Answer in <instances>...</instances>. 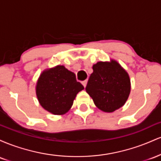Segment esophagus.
I'll use <instances>...</instances> for the list:
<instances>
[{"label":"esophagus","mask_w":161,"mask_h":161,"mask_svg":"<svg viewBox=\"0 0 161 161\" xmlns=\"http://www.w3.org/2000/svg\"><path fill=\"white\" fill-rule=\"evenodd\" d=\"M82 83L83 86L86 87V85H87V80H84V81H82Z\"/></svg>","instance_id":"34e87169"}]
</instances>
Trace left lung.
Segmentation results:
<instances>
[{"instance_id": "1", "label": "left lung", "mask_w": 161, "mask_h": 161, "mask_svg": "<svg viewBox=\"0 0 161 161\" xmlns=\"http://www.w3.org/2000/svg\"><path fill=\"white\" fill-rule=\"evenodd\" d=\"M86 88L95 106L104 112H114L123 106L130 93L128 73L115 60L97 62L92 66Z\"/></svg>"}]
</instances>
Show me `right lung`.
I'll use <instances>...</instances> for the list:
<instances>
[{"label": "right lung", "mask_w": 161, "mask_h": 161, "mask_svg": "<svg viewBox=\"0 0 161 161\" xmlns=\"http://www.w3.org/2000/svg\"><path fill=\"white\" fill-rule=\"evenodd\" d=\"M84 87L77 82L75 75L64 66L45 70L36 86V95L40 104L55 115L66 114L71 108L75 96Z\"/></svg>", "instance_id": "add662e5"}]
</instances>
